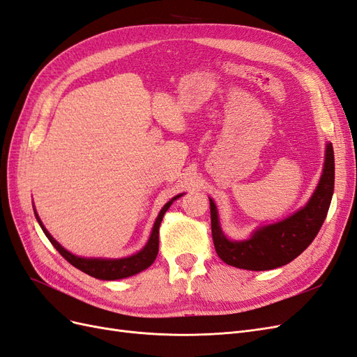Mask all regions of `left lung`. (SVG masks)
Returning a JSON list of instances; mask_svg holds the SVG:
<instances>
[{"label":"left lung","instance_id":"8db88e82","mask_svg":"<svg viewBox=\"0 0 357 357\" xmlns=\"http://www.w3.org/2000/svg\"><path fill=\"white\" fill-rule=\"evenodd\" d=\"M333 181L335 160L333 149L329 143L323 174L305 207L282 222L257 229L252 238L245 241H229L226 238L220 229L218 210L210 199L215 253L225 264L250 271H266L291 262L316 238L325 222L333 195Z\"/></svg>","mask_w":357,"mask_h":357}]
</instances>
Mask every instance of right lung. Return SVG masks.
<instances>
[{"label": "right lung", "instance_id": "right-lung-1", "mask_svg": "<svg viewBox=\"0 0 357 357\" xmlns=\"http://www.w3.org/2000/svg\"><path fill=\"white\" fill-rule=\"evenodd\" d=\"M181 195H177L172 198L171 201H168L164 208L160 210L158 219L153 225V231L152 235L146 244V247L143 248L142 252H138L134 256L129 257H123V259H88V257H79L74 256L70 252H67L53 236L47 232V229L43 226L41 220L38 219V215L36 213V218L41 226L43 232L46 234V236L49 238V241L53 244V247L61 253L62 257H66V261H68L73 266H75L80 271L86 273L91 277L100 278V280H119V278H125V277H131L135 275L138 273L144 271L150 265L155 262V259L158 256V250H159V226L162 222V218L167 213V210L169 208V205L172 204V201L177 199Z\"/></svg>", "mask_w": 357, "mask_h": 357}]
</instances>
